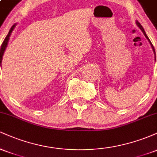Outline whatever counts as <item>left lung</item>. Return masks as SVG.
<instances>
[{
	"label": "left lung",
	"instance_id": "left-lung-1",
	"mask_svg": "<svg viewBox=\"0 0 157 157\" xmlns=\"http://www.w3.org/2000/svg\"><path fill=\"white\" fill-rule=\"evenodd\" d=\"M136 25H137V26H138L139 27H140V29H141V30H142V32H143V34H144V35H145V37H146V38H147V40H148L149 43H150V44H151V47H152V48H153V51H154V55H155V54H156V53H155V49H154V46H153V44H151V40H149V38H148V37H147V35H146V34H145V31H144V29H143V28H142V26H141V24H140V23H139V22H138V21H136ZM155 57H156V55H155Z\"/></svg>",
	"mask_w": 157,
	"mask_h": 157
}]
</instances>
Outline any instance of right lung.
<instances>
[{
    "mask_svg": "<svg viewBox=\"0 0 157 157\" xmlns=\"http://www.w3.org/2000/svg\"><path fill=\"white\" fill-rule=\"evenodd\" d=\"M16 24H14L13 26L11 27L10 32H9L8 35H6V37H5L4 40H3L2 45H1V52H0V64H1V62H2V58H3V53H4V51L5 49H6V46H7V44H8V41L9 40H10V37L11 35V33H12V31H13L14 28H15Z\"/></svg>",
    "mask_w": 157,
    "mask_h": 157,
    "instance_id": "add662e5",
    "label": "right lung"
}]
</instances>
